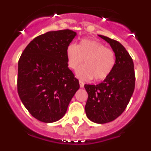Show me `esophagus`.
Returning <instances> with one entry per match:
<instances>
[{
    "label": "esophagus",
    "instance_id": "obj_1",
    "mask_svg": "<svg viewBox=\"0 0 151 151\" xmlns=\"http://www.w3.org/2000/svg\"><path fill=\"white\" fill-rule=\"evenodd\" d=\"M84 85H85V84H84L83 82H82V81H79V86L81 88H83Z\"/></svg>",
    "mask_w": 151,
    "mask_h": 151
}]
</instances>
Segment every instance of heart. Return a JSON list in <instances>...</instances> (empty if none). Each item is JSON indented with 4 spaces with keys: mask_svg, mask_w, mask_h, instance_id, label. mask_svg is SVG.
<instances>
[{
    "mask_svg": "<svg viewBox=\"0 0 151 151\" xmlns=\"http://www.w3.org/2000/svg\"><path fill=\"white\" fill-rule=\"evenodd\" d=\"M66 56L68 66L73 70L84 60L85 65L77 70L76 76L85 81L93 78L97 81L105 79L115 66V54L113 50L97 40L84 38L78 45L70 43L66 47Z\"/></svg>",
    "mask_w": 151,
    "mask_h": 151,
    "instance_id": "heart-1",
    "label": "heart"
}]
</instances>
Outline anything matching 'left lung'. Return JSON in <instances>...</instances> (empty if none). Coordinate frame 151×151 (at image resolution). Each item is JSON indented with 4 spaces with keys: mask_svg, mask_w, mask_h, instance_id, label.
I'll return each instance as SVG.
<instances>
[{
    "mask_svg": "<svg viewBox=\"0 0 151 151\" xmlns=\"http://www.w3.org/2000/svg\"><path fill=\"white\" fill-rule=\"evenodd\" d=\"M110 44L116 57L110 76L98 85H85L88 101L85 110L92 122L104 124L115 120L123 113L132 96L135 83L132 57L119 42L100 35Z\"/></svg>",
    "mask_w": 151,
    "mask_h": 151,
    "instance_id": "1",
    "label": "left lung"
}]
</instances>
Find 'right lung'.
<instances>
[{
	"label": "right lung",
	"mask_w": 151,
	"mask_h": 151,
	"mask_svg": "<svg viewBox=\"0 0 151 151\" xmlns=\"http://www.w3.org/2000/svg\"><path fill=\"white\" fill-rule=\"evenodd\" d=\"M76 35L69 29L41 35L27 45L19 58V96L31 115L41 122L60 119L79 88L66 56V47Z\"/></svg>",
	"instance_id": "right-lung-1"
}]
</instances>
